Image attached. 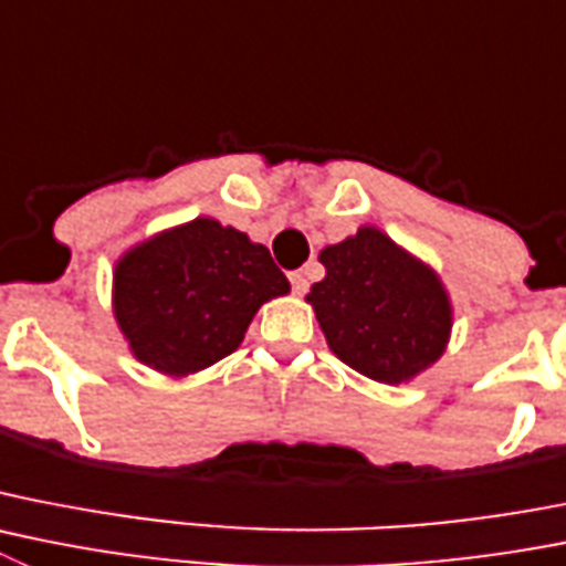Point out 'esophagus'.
Masks as SVG:
<instances>
[{
  "label": "esophagus",
  "mask_w": 566,
  "mask_h": 566,
  "mask_svg": "<svg viewBox=\"0 0 566 566\" xmlns=\"http://www.w3.org/2000/svg\"><path fill=\"white\" fill-rule=\"evenodd\" d=\"M289 283H292L294 294H305L308 292V277L303 272H292L289 274Z\"/></svg>",
  "instance_id": "34e87169"
}]
</instances>
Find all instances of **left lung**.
<instances>
[{
	"mask_svg": "<svg viewBox=\"0 0 566 566\" xmlns=\"http://www.w3.org/2000/svg\"><path fill=\"white\" fill-rule=\"evenodd\" d=\"M319 263L325 280L305 300L345 365L381 385H401L438 361L452 308L432 269L373 227L323 249Z\"/></svg>",
	"mask_w": 566,
	"mask_h": 566,
	"instance_id": "left-lung-1",
	"label": "left lung"
}]
</instances>
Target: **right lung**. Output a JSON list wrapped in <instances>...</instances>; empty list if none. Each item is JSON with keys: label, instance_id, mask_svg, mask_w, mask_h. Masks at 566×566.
Returning <instances> with one entry per match:
<instances>
[{"label": "right lung", "instance_id": "1", "mask_svg": "<svg viewBox=\"0 0 566 566\" xmlns=\"http://www.w3.org/2000/svg\"><path fill=\"white\" fill-rule=\"evenodd\" d=\"M289 292L269 249L196 219L132 249L114 272V317L134 356L188 376L230 356L266 300Z\"/></svg>", "mask_w": 566, "mask_h": 566}]
</instances>
